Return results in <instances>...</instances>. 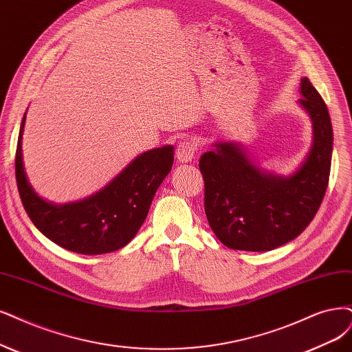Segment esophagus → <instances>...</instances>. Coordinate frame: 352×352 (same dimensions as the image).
Here are the masks:
<instances>
[{
  "label": "esophagus",
  "instance_id": "34e87169",
  "mask_svg": "<svg viewBox=\"0 0 352 352\" xmlns=\"http://www.w3.org/2000/svg\"><path fill=\"white\" fill-rule=\"evenodd\" d=\"M199 145L194 140H181L177 145V158L179 162H190L196 156Z\"/></svg>",
  "mask_w": 352,
  "mask_h": 352
}]
</instances>
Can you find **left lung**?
I'll return each mask as SVG.
<instances>
[{
  "mask_svg": "<svg viewBox=\"0 0 352 352\" xmlns=\"http://www.w3.org/2000/svg\"><path fill=\"white\" fill-rule=\"evenodd\" d=\"M300 93L298 102L314 124V146L292 177L263 173L232 142H217L216 149L201 155L206 216L230 250H276L300 235L319 210L331 174L332 123L327 104L306 76Z\"/></svg>",
  "mask_w": 352,
  "mask_h": 352,
  "instance_id": "8db88e82",
  "label": "left lung"
}]
</instances>
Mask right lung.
I'll return each mask as SVG.
<instances>
[{"label":"right lung","instance_id":"add662e5","mask_svg":"<svg viewBox=\"0 0 352 352\" xmlns=\"http://www.w3.org/2000/svg\"><path fill=\"white\" fill-rule=\"evenodd\" d=\"M20 126L16 151V179L20 199L33 225L62 248L84 255L123 248L145 222L156 190L171 171L173 146L139 155L111 183L85 200L63 206L42 200L30 187L23 166Z\"/></svg>","mask_w":352,"mask_h":352}]
</instances>
